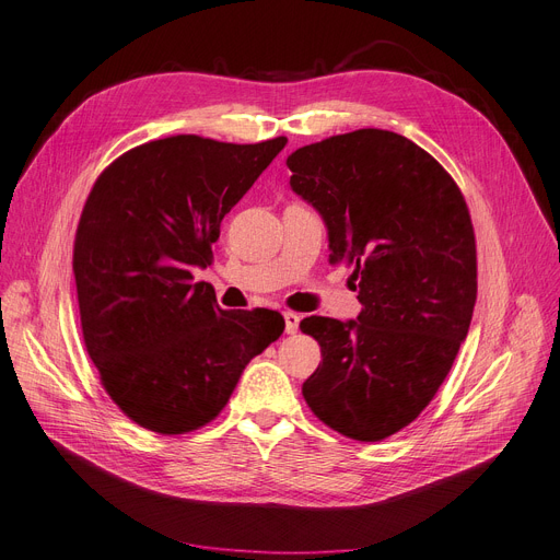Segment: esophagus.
Returning <instances> with one entry per match:
<instances>
[{
	"mask_svg": "<svg viewBox=\"0 0 560 560\" xmlns=\"http://www.w3.org/2000/svg\"><path fill=\"white\" fill-rule=\"evenodd\" d=\"M283 320H285V334H298V329H300V315L298 313L285 311Z\"/></svg>",
	"mask_w": 560,
	"mask_h": 560,
	"instance_id": "34e87169",
	"label": "esophagus"
}]
</instances>
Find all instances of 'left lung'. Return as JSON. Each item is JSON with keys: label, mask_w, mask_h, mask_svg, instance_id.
<instances>
[{"label": "left lung", "mask_w": 560, "mask_h": 560, "mask_svg": "<svg viewBox=\"0 0 560 560\" xmlns=\"http://www.w3.org/2000/svg\"><path fill=\"white\" fill-rule=\"evenodd\" d=\"M318 210L329 260L354 265L357 320L300 323L323 363L304 382L313 415L359 442L415 421L446 380L476 304V240L444 166L402 135L363 128L285 160Z\"/></svg>", "instance_id": "left-lung-1"}]
</instances>
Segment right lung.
Wrapping results in <instances>:
<instances>
[{
	"label": "right lung",
	"mask_w": 560,
	"mask_h": 560,
	"mask_svg": "<svg viewBox=\"0 0 560 560\" xmlns=\"http://www.w3.org/2000/svg\"><path fill=\"white\" fill-rule=\"evenodd\" d=\"M285 137L149 141L95 180L72 270L84 343L112 400L160 434L210 423L247 363L283 334L277 311H224L194 267L210 262L224 214Z\"/></svg>",
	"instance_id": "obj_1"
}]
</instances>
